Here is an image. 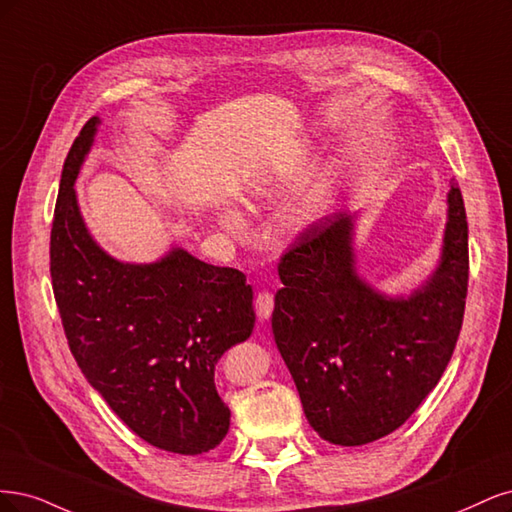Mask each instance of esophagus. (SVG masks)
<instances>
[{"mask_svg": "<svg viewBox=\"0 0 512 512\" xmlns=\"http://www.w3.org/2000/svg\"><path fill=\"white\" fill-rule=\"evenodd\" d=\"M272 310H274V295L270 291H261L257 293L255 298V312L259 321H268L272 317Z\"/></svg>", "mask_w": 512, "mask_h": 512, "instance_id": "esophagus-1", "label": "esophagus"}]
</instances>
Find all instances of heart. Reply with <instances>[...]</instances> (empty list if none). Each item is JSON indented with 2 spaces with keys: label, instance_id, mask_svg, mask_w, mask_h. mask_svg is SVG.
<instances>
[{
  "label": "heart",
  "instance_id": "heart-1",
  "mask_svg": "<svg viewBox=\"0 0 512 512\" xmlns=\"http://www.w3.org/2000/svg\"><path fill=\"white\" fill-rule=\"evenodd\" d=\"M317 202H319V197H310L308 202H304V206H302V214L306 219H312L315 217V212H317ZM221 223L223 225H227L229 229H240L242 227V217H240V212L236 210V208H225L223 212H221Z\"/></svg>",
  "mask_w": 512,
  "mask_h": 512
}]
</instances>
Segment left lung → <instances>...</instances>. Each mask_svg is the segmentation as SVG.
<instances>
[{
	"mask_svg": "<svg viewBox=\"0 0 512 512\" xmlns=\"http://www.w3.org/2000/svg\"><path fill=\"white\" fill-rule=\"evenodd\" d=\"M436 270L410 295L376 291L355 268L357 212L308 227L280 257L272 332L323 440L359 447L419 408L447 368L468 293V221L457 185Z\"/></svg>",
	"mask_w": 512,
	"mask_h": 512,
	"instance_id": "left-lung-1",
	"label": "left lung"
}]
</instances>
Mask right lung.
<instances>
[{"instance_id": "obj_1", "label": "right lung", "mask_w": 512, "mask_h": 512, "mask_svg": "<svg viewBox=\"0 0 512 512\" xmlns=\"http://www.w3.org/2000/svg\"><path fill=\"white\" fill-rule=\"evenodd\" d=\"M100 117H91L63 163L51 229V278L78 368L142 440L200 455L225 438L229 408L214 366L255 327L253 289L174 246L153 263H125L93 240L74 183Z\"/></svg>"}]
</instances>
